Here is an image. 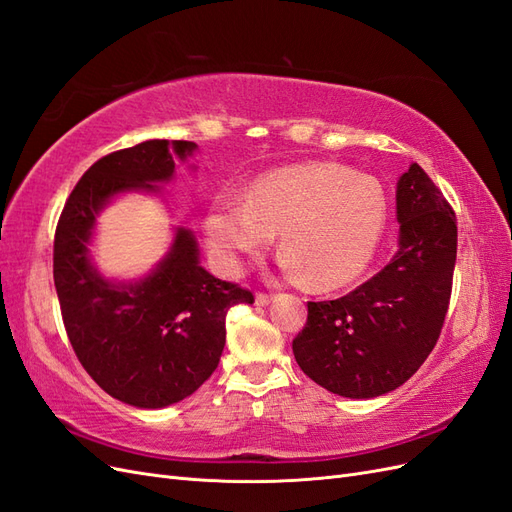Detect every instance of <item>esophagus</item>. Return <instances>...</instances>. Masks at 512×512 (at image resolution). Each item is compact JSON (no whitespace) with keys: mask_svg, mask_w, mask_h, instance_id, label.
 <instances>
[{"mask_svg":"<svg viewBox=\"0 0 512 512\" xmlns=\"http://www.w3.org/2000/svg\"><path fill=\"white\" fill-rule=\"evenodd\" d=\"M273 299L271 292H256V305H269Z\"/></svg>","mask_w":512,"mask_h":512,"instance_id":"1","label":"esophagus"}]
</instances>
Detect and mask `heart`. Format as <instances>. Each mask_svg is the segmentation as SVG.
Listing matches in <instances>:
<instances>
[{"label": "heart", "mask_w": 512, "mask_h": 512, "mask_svg": "<svg viewBox=\"0 0 512 512\" xmlns=\"http://www.w3.org/2000/svg\"><path fill=\"white\" fill-rule=\"evenodd\" d=\"M384 226L378 181L344 166L312 164L258 179L243 203L222 198L207 218V237L215 254L237 267L280 232L290 271L316 288H337L367 269Z\"/></svg>", "instance_id": "obj_1"}]
</instances>
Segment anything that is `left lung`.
I'll return each mask as SVG.
<instances>
[{"label": "left lung", "instance_id": "1", "mask_svg": "<svg viewBox=\"0 0 512 512\" xmlns=\"http://www.w3.org/2000/svg\"><path fill=\"white\" fill-rule=\"evenodd\" d=\"M399 252L380 273L335 301H309L292 352L303 374L350 397L404 384L436 346L451 303L457 218L416 162L397 183Z\"/></svg>", "mask_w": 512, "mask_h": 512}]
</instances>
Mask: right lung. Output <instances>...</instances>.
Wrapping results in <instances>:
<instances>
[{
	"label": "right lung",
	"instance_id": "obj_1",
	"mask_svg": "<svg viewBox=\"0 0 512 512\" xmlns=\"http://www.w3.org/2000/svg\"><path fill=\"white\" fill-rule=\"evenodd\" d=\"M194 149L190 141H145L108 153L74 185L55 230L53 277L76 359L102 391L136 408L190 397L220 363L228 309L254 303L250 290L198 265L196 241L183 228L143 282H106L89 265L87 241L106 200L153 190V181L173 177V151L183 160Z\"/></svg>",
	"mask_w": 512,
	"mask_h": 512
}]
</instances>
